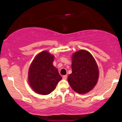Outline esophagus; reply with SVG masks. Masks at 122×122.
I'll return each mask as SVG.
<instances>
[{
    "instance_id": "obj_1",
    "label": "esophagus",
    "mask_w": 122,
    "mask_h": 122,
    "mask_svg": "<svg viewBox=\"0 0 122 122\" xmlns=\"http://www.w3.org/2000/svg\"><path fill=\"white\" fill-rule=\"evenodd\" d=\"M67 75H64L63 76V79L64 80H66L67 79Z\"/></svg>"
}]
</instances>
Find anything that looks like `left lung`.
Returning <instances> with one entry per match:
<instances>
[{"label":"left lung","mask_w":122,"mask_h":122,"mask_svg":"<svg viewBox=\"0 0 122 122\" xmlns=\"http://www.w3.org/2000/svg\"><path fill=\"white\" fill-rule=\"evenodd\" d=\"M71 69L67 81L76 93H87L96 85L99 78L98 65L88 51L82 50L73 54Z\"/></svg>","instance_id":"left-lung-1"}]
</instances>
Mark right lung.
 Instances as JSON below:
<instances>
[{
    "label": "right lung",
    "instance_id": "1",
    "mask_svg": "<svg viewBox=\"0 0 122 122\" xmlns=\"http://www.w3.org/2000/svg\"><path fill=\"white\" fill-rule=\"evenodd\" d=\"M53 55L44 51L39 53L31 63L28 71V82L36 93L49 94L62 78L53 66Z\"/></svg>",
    "mask_w": 122,
    "mask_h": 122
}]
</instances>
